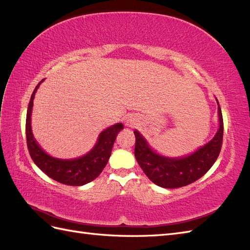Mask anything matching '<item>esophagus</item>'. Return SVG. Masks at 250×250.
<instances>
[{
	"label": "esophagus",
	"mask_w": 250,
	"mask_h": 250,
	"mask_svg": "<svg viewBox=\"0 0 250 250\" xmlns=\"http://www.w3.org/2000/svg\"><path fill=\"white\" fill-rule=\"evenodd\" d=\"M138 122H139V120L135 116H129V117H127V119H126V125L127 126L132 127L134 125H137Z\"/></svg>",
	"instance_id": "1"
}]
</instances>
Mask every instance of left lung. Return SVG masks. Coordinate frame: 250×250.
<instances>
[{
	"mask_svg": "<svg viewBox=\"0 0 250 250\" xmlns=\"http://www.w3.org/2000/svg\"><path fill=\"white\" fill-rule=\"evenodd\" d=\"M218 105L219 128L206 145L194 152L180 157H170L158 153L148 141L135 129L134 155L147 177L158 187L175 188L190 185L202 177L214 165L220 153L223 139V119L220 105Z\"/></svg>",
	"mask_w": 250,
	"mask_h": 250,
	"instance_id": "obj_1",
	"label": "left lung"
}]
</instances>
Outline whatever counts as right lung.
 Masks as SVG:
<instances>
[{"instance_id":"1","label":"right lung","mask_w":250,"mask_h":250,"mask_svg":"<svg viewBox=\"0 0 250 250\" xmlns=\"http://www.w3.org/2000/svg\"><path fill=\"white\" fill-rule=\"evenodd\" d=\"M43 80L44 79L34 88L27 110L26 137L30 156L37 167L58 183L77 187L86 185L99 176L106 166L111 154L113 143L116 141L119 131L124 128V125L122 123H116L101 131L94 147L82 156L65 160V158H57L48 154L35 140L31 128L33 100L37 88L40 87Z\"/></svg>"}]
</instances>
